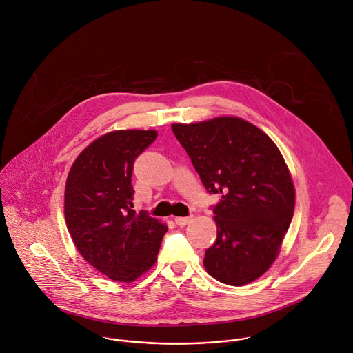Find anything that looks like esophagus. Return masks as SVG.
Returning a JSON list of instances; mask_svg holds the SVG:
<instances>
[{
  "label": "esophagus",
  "mask_w": 353,
  "mask_h": 353,
  "mask_svg": "<svg viewBox=\"0 0 353 353\" xmlns=\"http://www.w3.org/2000/svg\"><path fill=\"white\" fill-rule=\"evenodd\" d=\"M190 221H192V218H186V216H178V218H175V223H176L178 226H181V228L189 225Z\"/></svg>",
  "instance_id": "esophagus-1"
}]
</instances>
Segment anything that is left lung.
<instances>
[{
    "mask_svg": "<svg viewBox=\"0 0 353 353\" xmlns=\"http://www.w3.org/2000/svg\"><path fill=\"white\" fill-rule=\"evenodd\" d=\"M210 194L221 200L218 236L204 265L215 279L242 286L276 259L294 212V186L272 139L239 118L172 124Z\"/></svg>",
    "mask_w": 353,
    "mask_h": 353,
    "instance_id": "8db88e82",
    "label": "left lung"
}]
</instances>
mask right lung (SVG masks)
I'll return each mask as SVG.
<instances>
[{
    "label": "right lung",
    "mask_w": 353,
    "mask_h": 353,
    "mask_svg": "<svg viewBox=\"0 0 353 353\" xmlns=\"http://www.w3.org/2000/svg\"><path fill=\"white\" fill-rule=\"evenodd\" d=\"M156 137L153 130L108 132L78 156L67 178V229L83 259L112 281L146 272L167 232L146 211L132 210L134 161Z\"/></svg>",
    "instance_id": "obj_1"
}]
</instances>
